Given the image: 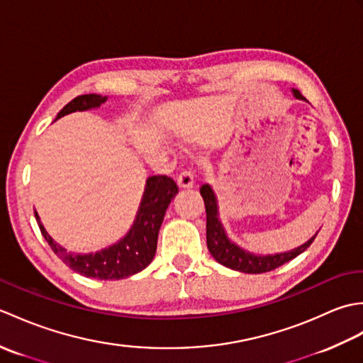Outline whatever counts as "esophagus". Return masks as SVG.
I'll list each match as a JSON object with an SVG mask.
<instances>
[{
	"label": "esophagus",
	"mask_w": 363,
	"mask_h": 363,
	"mask_svg": "<svg viewBox=\"0 0 363 363\" xmlns=\"http://www.w3.org/2000/svg\"><path fill=\"white\" fill-rule=\"evenodd\" d=\"M177 186L181 189H191L195 186V179H194V173L190 169H184V172L177 177Z\"/></svg>",
	"instance_id": "34e87169"
}]
</instances>
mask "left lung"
<instances>
[{"mask_svg": "<svg viewBox=\"0 0 363 363\" xmlns=\"http://www.w3.org/2000/svg\"><path fill=\"white\" fill-rule=\"evenodd\" d=\"M293 95H295V98L298 99H306L303 95H301V91L296 89H293ZM199 194H201L206 204L207 248H209L213 259L217 260L218 264L225 265L230 269H235V272L251 273V274L272 272V269L287 264L289 260L295 259L301 252H304L312 245L315 237H317V234H315L309 242H306L304 245H301L298 248L287 252L268 254V256H256V254L242 250L240 246H237L228 238L225 229H223V225L218 220L217 198H215V194L209 184L201 186Z\"/></svg>", "mask_w": 363, "mask_h": 363, "instance_id": "1", "label": "left lung"}]
</instances>
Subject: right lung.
Segmentation results:
<instances>
[{
	"mask_svg": "<svg viewBox=\"0 0 363 363\" xmlns=\"http://www.w3.org/2000/svg\"><path fill=\"white\" fill-rule=\"evenodd\" d=\"M106 99L107 96L95 94L76 96L57 113L56 120L76 111L95 109V107L106 103ZM176 194L177 186L172 177L165 174L150 176L146 179L145 194L140 207H138L135 221L129 233L109 248L90 254L68 252L52 240L51 235L45 230L37 212L34 213L45 240L48 242L54 254H57V257L62 259L64 264L70 267L73 272L86 277H94V279H125L128 276L142 272L143 268L151 264L157 248L160 225L164 221L167 207Z\"/></svg>",
	"mask_w": 363,
	"mask_h": 363,
	"instance_id": "right-lung-1",
	"label": "right lung"
}]
</instances>
